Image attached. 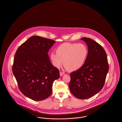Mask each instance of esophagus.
Masks as SVG:
<instances>
[{"mask_svg":"<svg viewBox=\"0 0 122 122\" xmlns=\"http://www.w3.org/2000/svg\"><path fill=\"white\" fill-rule=\"evenodd\" d=\"M64 74V73H63V72H60V76H62Z\"/></svg>","mask_w":122,"mask_h":122,"instance_id":"esophagus-1","label":"esophagus"}]
</instances>
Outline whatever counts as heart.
Here are the masks:
<instances>
[{"label": "heart", "instance_id": "1", "mask_svg": "<svg viewBox=\"0 0 122 122\" xmlns=\"http://www.w3.org/2000/svg\"><path fill=\"white\" fill-rule=\"evenodd\" d=\"M56 53L50 55V59L55 67L59 68L63 62L65 68L69 71H74L84 64L88 51L83 43H64L58 47Z\"/></svg>", "mask_w": 122, "mask_h": 122}]
</instances>
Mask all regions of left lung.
I'll return each mask as SVG.
<instances>
[{
    "instance_id": "left-lung-1",
    "label": "left lung",
    "mask_w": 122,
    "mask_h": 122,
    "mask_svg": "<svg viewBox=\"0 0 122 122\" xmlns=\"http://www.w3.org/2000/svg\"><path fill=\"white\" fill-rule=\"evenodd\" d=\"M88 47V56L81 68L70 74L69 87L71 93L79 99L92 97L102 89L109 65L106 53L95 41L86 38L81 39Z\"/></svg>"
}]
</instances>
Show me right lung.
Listing matches in <instances>:
<instances>
[{"instance_id":"right-lung-1","label":"right lung","mask_w":122,"mask_h":122,"mask_svg":"<svg viewBox=\"0 0 122 122\" xmlns=\"http://www.w3.org/2000/svg\"><path fill=\"white\" fill-rule=\"evenodd\" d=\"M56 41L39 36H31L16 50L12 66L18 87L26 97L41 101L52 92L53 83L60 77L48 54Z\"/></svg>"}]
</instances>
